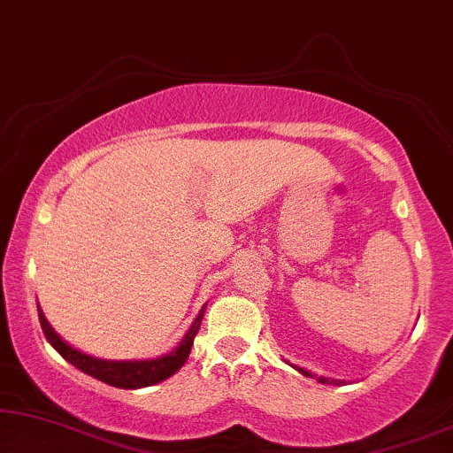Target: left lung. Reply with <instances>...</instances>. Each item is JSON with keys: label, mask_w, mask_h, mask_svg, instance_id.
Masks as SVG:
<instances>
[{"label": "left lung", "mask_w": 453, "mask_h": 453, "mask_svg": "<svg viewBox=\"0 0 453 453\" xmlns=\"http://www.w3.org/2000/svg\"><path fill=\"white\" fill-rule=\"evenodd\" d=\"M295 369L299 371V373H303V375L313 377L311 371H305V369H301V367H295ZM318 381L319 383H330V386H340V383H344V381H340V380H330V377H318Z\"/></svg>", "instance_id": "1"}]
</instances>
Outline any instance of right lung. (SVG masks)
<instances>
[{
	"label": "right lung",
	"mask_w": 453,
	"mask_h": 453,
	"mask_svg": "<svg viewBox=\"0 0 453 453\" xmlns=\"http://www.w3.org/2000/svg\"><path fill=\"white\" fill-rule=\"evenodd\" d=\"M203 311H206V305L202 307L200 313H197L194 324H191L188 334H185L175 350H171L169 355H163L157 358H146V361H107V358L84 355V352H80L73 349V346L64 342V340L59 338V334H55V330L49 326V321L45 319V315H42L41 309H39V321H41L42 334H45V338L49 340V344H51L67 363H72L73 367L84 371L86 375L95 377L98 381L109 383V386L113 388L138 389V388H148V386H154V383L169 380L173 373H177V371L183 367L191 352V346H194L196 334L202 326Z\"/></svg>",
	"instance_id": "add662e5"
}]
</instances>
